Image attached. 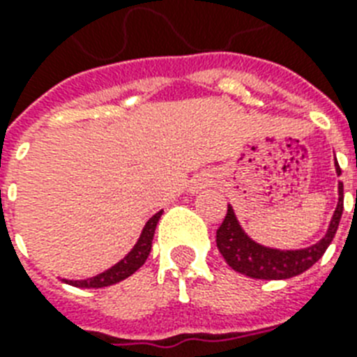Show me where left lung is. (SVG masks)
<instances>
[{
    "mask_svg": "<svg viewBox=\"0 0 357 357\" xmlns=\"http://www.w3.org/2000/svg\"><path fill=\"white\" fill-rule=\"evenodd\" d=\"M335 172L341 176V168L335 159ZM339 202L332 215L330 226H328L324 237L319 243L311 244L307 248L298 250H280L271 248L265 244L250 237L237 220L234 207L228 206V213L220 228L217 229V246L235 272H241L244 276L255 278V280H287V278L298 276L313 266L326 252L330 243L335 237L339 228V220L343 215V183L339 181Z\"/></svg>",
    "mask_w": 357,
    "mask_h": 357,
    "instance_id": "1",
    "label": "left lung"
}]
</instances>
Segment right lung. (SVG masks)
Listing matches in <instances>:
<instances>
[{"instance_id":"add662e5","label":"right lung","mask_w":357,"mask_h":357,"mask_svg":"<svg viewBox=\"0 0 357 357\" xmlns=\"http://www.w3.org/2000/svg\"><path fill=\"white\" fill-rule=\"evenodd\" d=\"M161 215L162 211L155 213V215L146 222L139 241L135 243V246L129 250L128 255H126L123 259H120L116 265H113L111 268H107V271L100 272V274H96V276L86 278V280H63V282L81 289H100V287L114 285V283L122 282V280L129 278L131 274H135V272L139 271L140 266L144 265V261L148 259V255H150L151 241H153V234H155L157 222H159Z\"/></svg>"}]
</instances>
